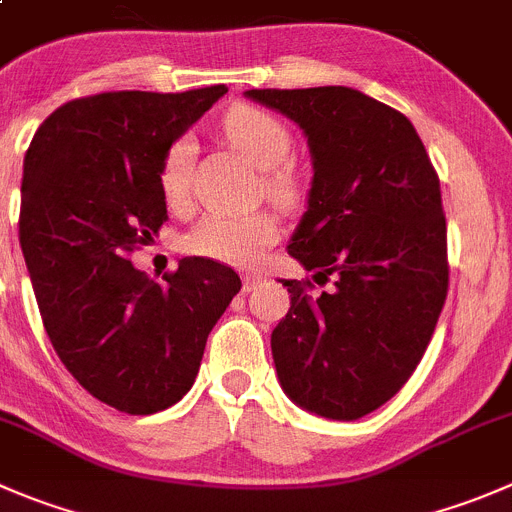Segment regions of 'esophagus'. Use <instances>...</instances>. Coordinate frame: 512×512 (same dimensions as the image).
Returning a JSON list of instances; mask_svg holds the SVG:
<instances>
[{"instance_id": "34e87169", "label": "esophagus", "mask_w": 512, "mask_h": 512, "mask_svg": "<svg viewBox=\"0 0 512 512\" xmlns=\"http://www.w3.org/2000/svg\"><path fill=\"white\" fill-rule=\"evenodd\" d=\"M264 281H266V276L256 274V271H253V274H243V291H253L256 286L264 284Z\"/></svg>"}]
</instances>
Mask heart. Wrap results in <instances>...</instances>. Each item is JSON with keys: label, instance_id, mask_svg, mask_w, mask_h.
Wrapping results in <instances>:
<instances>
[{"label": "heart", "instance_id": "heart-1", "mask_svg": "<svg viewBox=\"0 0 512 512\" xmlns=\"http://www.w3.org/2000/svg\"><path fill=\"white\" fill-rule=\"evenodd\" d=\"M223 133L233 148L266 173V191L281 203L299 198V178L286 165L294 150V135L284 120L269 110L251 105L233 107L223 118ZM193 143L188 138L175 140L160 165V193L168 208L178 211L191 201ZM279 236V221L274 213H206L183 236V248L196 256L233 266H251L264 256L266 248Z\"/></svg>", "mask_w": 512, "mask_h": 512}]
</instances>
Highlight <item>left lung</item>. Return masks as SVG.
Segmentation results:
<instances>
[{"label": "left lung", "instance_id": "1", "mask_svg": "<svg viewBox=\"0 0 512 512\" xmlns=\"http://www.w3.org/2000/svg\"><path fill=\"white\" fill-rule=\"evenodd\" d=\"M294 120L311 153L306 211L286 251L334 281L271 332L286 397L326 420H359L394 397L430 344L447 296L440 180L415 125L352 87L248 90Z\"/></svg>", "mask_w": 512, "mask_h": 512}]
</instances>
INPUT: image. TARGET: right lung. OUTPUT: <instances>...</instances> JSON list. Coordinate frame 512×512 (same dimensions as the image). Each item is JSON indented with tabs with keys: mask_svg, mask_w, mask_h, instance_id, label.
Masks as SVG:
<instances>
[{
	"mask_svg": "<svg viewBox=\"0 0 512 512\" xmlns=\"http://www.w3.org/2000/svg\"><path fill=\"white\" fill-rule=\"evenodd\" d=\"M226 85L102 92L57 107L22 173L19 243L47 337L67 372L105 405L153 415L196 382L206 339L241 279L201 256L165 286L130 251L168 218L160 165Z\"/></svg>",
	"mask_w": 512,
	"mask_h": 512,
	"instance_id": "right-lung-1",
	"label": "right lung"
}]
</instances>
